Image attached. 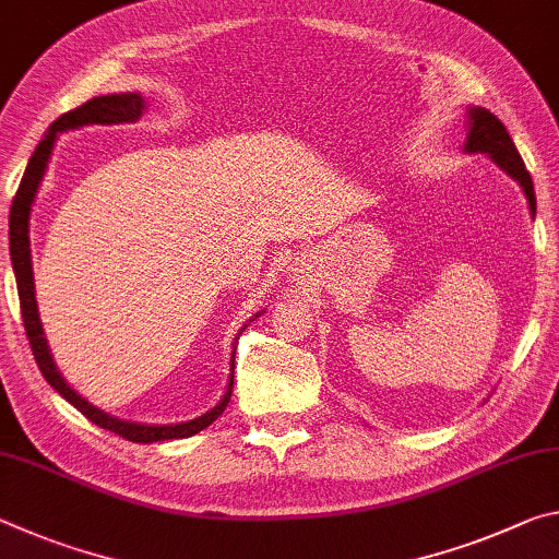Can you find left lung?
I'll return each instance as SVG.
<instances>
[{
    "label": "left lung",
    "instance_id": "1",
    "mask_svg": "<svg viewBox=\"0 0 559 559\" xmlns=\"http://www.w3.org/2000/svg\"><path fill=\"white\" fill-rule=\"evenodd\" d=\"M468 118H471V122H468L471 130H468V140H466L468 153H486L490 159H493V163L503 167L510 177L518 179L527 197L530 214L535 216L533 179H530L523 157H520V153L515 150L513 138L508 135L503 122H500L493 112L486 108H471Z\"/></svg>",
    "mask_w": 559,
    "mask_h": 559
}]
</instances>
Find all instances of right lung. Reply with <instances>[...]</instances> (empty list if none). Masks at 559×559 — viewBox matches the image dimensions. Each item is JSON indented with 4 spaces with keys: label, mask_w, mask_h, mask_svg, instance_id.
<instances>
[{
    "label": "right lung",
    "mask_w": 559,
    "mask_h": 559,
    "mask_svg": "<svg viewBox=\"0 0 559 559\" xmlns=\"http://www.w3.org/2000/svg\"><path fill=\"white\" fill-rule=\"evenodd\" d=\"M145 110V100L140 93H112V96H98L88 103H83L75 110L63 112L61 118H56L51 122L49 132H46L44 140L36 145L34 155L26 165V173L19 182V189L14 194L12 202V212H9V253H12V266H14V276H16V288H19V308H22V318H24V330L26 337H29L32 353L36 365L44 374V380L49 382L56 392H59L66 402L73 404L86 419H91L96 427L108 429L118 437L135 441V443H153V441H169V439H187L194 437L197 431H202L210 427V424L219 416L226 404L231 400V384H234V374L229 380V390H226L224 400L214 406L212 412L202 414L200 419L185 421V424H167V427H147V424H132V421H122L118 416H110L98 406L88 404L81 394H75L69 384L63 382V377L56 370L49 345H46L44 330H41V320H39V310H36V298H34V271H32V249H29V214H32V204L36 197V189L41 185V177L46 173V165H49L51 150L56 143V135L63 130L71 128H81V126H116V122H132L143 116ZM236 349V347H234ZM234 370V365H231Z\"/></svg>",
    "instance_id": "obj_1"
}]
</instances>
